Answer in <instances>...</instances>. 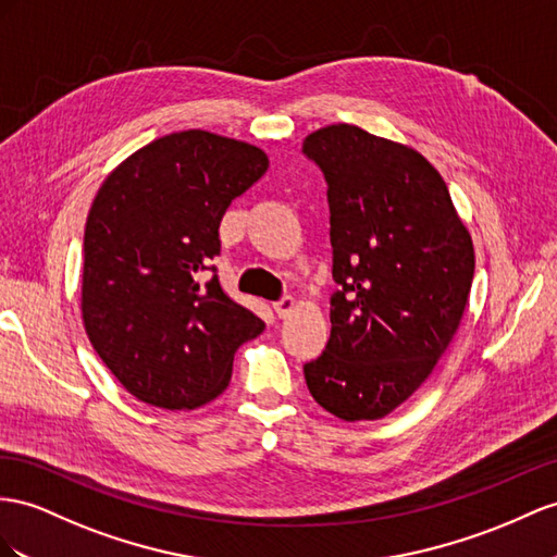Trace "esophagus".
<instances>
[{
    "mask_svg": "<svg viewBox=\"0 0 557 557\" xmlns=\"http://www.w3.org/2000/svg\"><path fill=\"white\" fill-rule=\"evenodd\" d=\"M273 308H275V312L280 318H287L289 312L296 308V301H294V296H282L280 301H275L273 304Z\"/></svg>",
    "mask_w": 557,
    "mask_h": 557,
    "instance_id": "obj_1",
    "label": "esophagus"
}]
</instances>
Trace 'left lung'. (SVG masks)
Here are the masks:
<instances>
[{
	"mask_svg": "<svg viewBox=\"0 0 557 557\" xmlns=\"http://www.w3.org/2000/svg\"><path fill=\"white\" fill-rule=\"evenodd\" d=\"M326 181L332 336L304 364L310 395L344 421L391 414L445 355L473 284V242L445 181L400 143L332 124L304 140Z\"/></svg>",
	"mask_w": 557,
	"mask_h": 557,
	"instance_id": "left-lung-1",
	"label": "left lung"
}]
</instances>
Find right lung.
<instances>
[{
    "mask_svg": "<svg viewBox=\"0 0 557 557\" xmlns=\"http://www.w3.org/2000/svg\"><path fill=\"white\" fill-rule=\"evenodd\" d=\"M265 169L256 146L190 129L140 148L98 190L84 231L82 315L98 358L140 403H211L231 383L237 348L263 332L211 261L225 209Z\"/></svg>",
    "mask_w": 557,
    "mask_h": 557,
    "instance_id": "add662e5",
    "label": "right lung"
}]
</instances>
